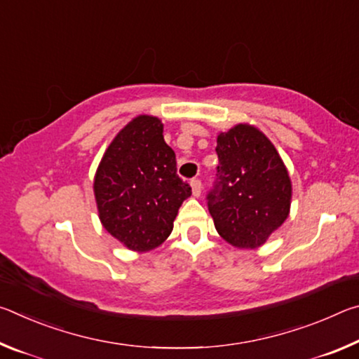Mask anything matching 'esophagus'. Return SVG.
Segmentation results:
<instances>
[{
	"label": "esophagus",
	"instance_id": "1",
	"mask_svg": "<svg viewBox=\"0 0 359 359\" xmlns=\"http://www.w3.org/2000/svg\"><path fill=\"white\" fill-rule=\"evenodd\" d=\"M191 185V191H193V196H201V190H203V185H201V180L199 179H191L190 182Z\"/></svg>",
	"mask_w": 359,
	"mask_h": 359
}]
</instances>
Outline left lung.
Returning a JSON list of instances; mask_svg holds the SVG:
<instances>
[{
	"label": "left lung",
	"instance_id": "8db88e82",
	"mask_svg": "<svg viewBox=\"0 0 359 359\" xmlns=\"http://www.w3.org/2000/svg\"><path fill=\"white\" fill-rule=\"evenodd\" d=\"M217 179L208 194L215 229L238 248H258L287 220L291 180L274 144L239 123L217 137Z\"/></svg>",
	"mask_w": 359,
	"mask_h": 359
}]
</instances>
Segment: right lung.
Wrapping results in <instances>:
<instances>
[{
  "label": "right lung",
  "mask_w": 359,
  "mask_h": 359,
  "mask_svg": "<svg viewBox=\"0 0 359 359\" xmlns=\"http://www.w3.org/2000/svg\"><path fill=\"white\" fill-rule=\"evenodd\" d=\"M93 191L102 226L126 248L149 252L169 238L191 187L177 175L160 118L137 115L114 137Z\"/></svg>",
  "instance_id": "1"
}]
</instances>
